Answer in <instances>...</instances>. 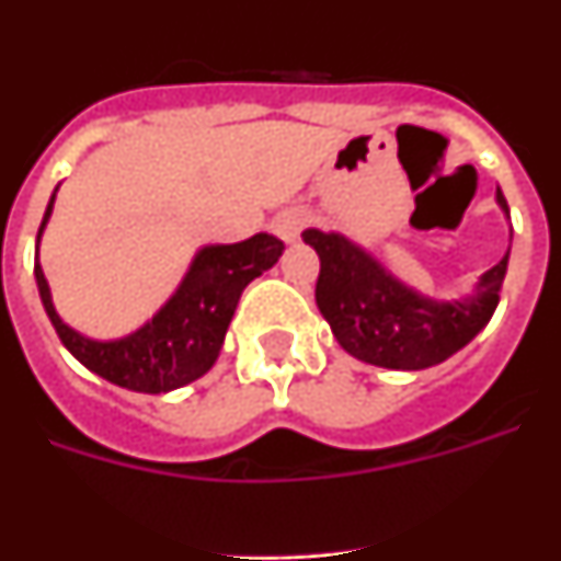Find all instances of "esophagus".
<instances>
[{
    "mask_svg": "<svg viewBox=\"0 0 561 561\" xmlns=\"http://www.w3.org/2000/svg\"><path fill=\"white\" fill-rule=\"evenodd\" d=\"M306 225H309V213H306L304 207H286V210L277 213V219L272 221V230L284 238L286 244H295Z\"/></svg>",
    "mask_w": 561,
    "mask_h": 561,
    "instance_id": "esophagus-1",
    "label": "esophagus"
}]
</instances>
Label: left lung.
Listing matches in <instances>:
<instances>
[{
  "label": "left lung",
  "instance_id": "obj_1",
  "mask_svg": "<svg viewBox=\"0 0 561 561\" xmlns=\"http://www.w3.org/2000/svg\"><path fill=\"white\" fill-rule=\"evenodd\" d=\"M497 205L508 216L503 191ZM304 241L320 255L317 309L336 342L356 359L390 370H424L440 365L474 340L492 320L508 270V252L483 272L472 295L433 300L404 286L342 232L306 230Z\"/></svg>",
  "mask_w": 561,
  "mask_h": 561
}]
</instances>
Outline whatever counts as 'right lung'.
<instances>
[{
  "label": "right lung",
  "mask_w": 561,
  "mask_h": 561,
  "mask_svg": "<svg viewBox=\"0 0 561 561\" xmlns=\"http://www.w3.org/2000/svg\"><path fill=\"white\" fill-rule=\"evenodd\" d=\"M53 202L56 193L49 196L36 238V284L44 311L69 354L92 374L134 393H168L205 376L219 359L241 291L284 255V241L270 232H257L238 244L202 247L180 289L142 329L121 340H89L58 317L38 264V241L53 213Z\"/></svg>",
  "instance_id": "add662e5"
}]
</instances>
